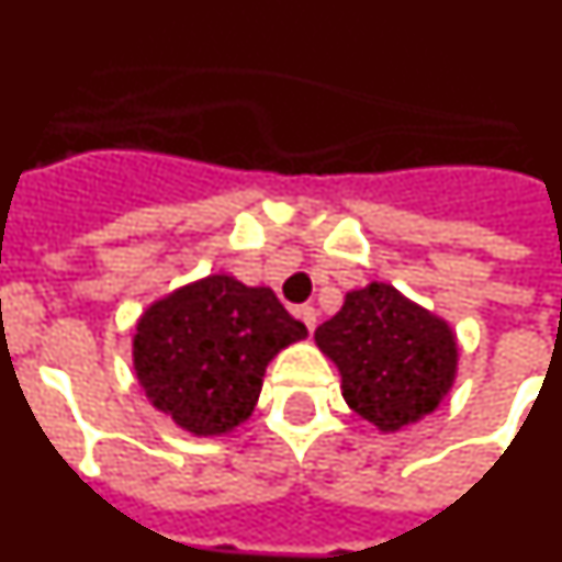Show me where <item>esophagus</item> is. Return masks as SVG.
Wrapping results in <instances>:
<instances>
[{"label":"esophagus","mask_w":562,"mask_h":562,"mask_svg":"<svg viewBox=\"0 0 562 562\" xmlns=\"http://www.w3.org/2000/svg\"><path fill=\"white\" fill-rule=\"evenodd\" d=\"M295 315L301 317V321H304L306 329L315 331V324H317V312H315V306H297Z\"/></svg>","instance_id":"esophagus-1"}]
</instances>
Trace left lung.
Returning a JSON list of instances; mask_svg holds the SVG:
<instances>
[{"mask_svg":"<svg viewBox=\"0 0 562 562\" xmlns=\"http://www.w3.org/2000/svg\"><path fill=\"white\" fill-rule=\"evenodd\" d=\"M315 342L340 371L342 400L382 434L434 414L453 389L459 342L448 321L382 281L351 290Z\"/></svg>","mask_w":562,"mask_h":562,"instance_id":"left-lung-1","label":"left lung"}]
</instances>
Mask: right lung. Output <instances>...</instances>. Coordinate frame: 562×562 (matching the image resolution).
<instances>
[{
  "label": "right lung",
  "instance_id": "add662e5",
  "mask_svg": "<svg viewBox=\"0 0 562 562\" xmlns=\"http://www.w3.org/2000/svg\"><path fill=\"white\" fill-rule=\"evenodd\" d=\"M304 337L270 286L216 272L143 312L134 371L148 402L182 430L222 436L250 419L272 357Z\"/></svg>",
  "mask_w": 562,
  "mask_h": 562
}]
</instances>
